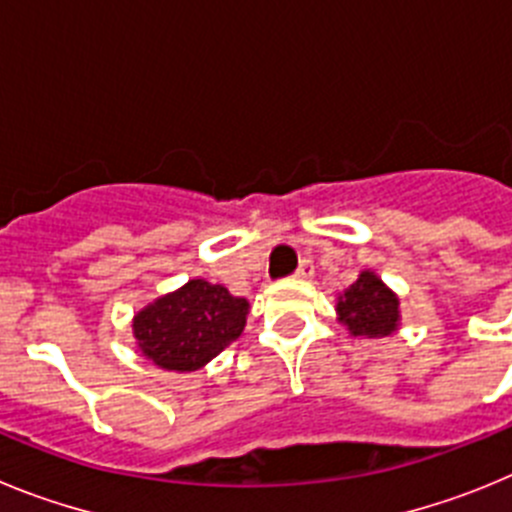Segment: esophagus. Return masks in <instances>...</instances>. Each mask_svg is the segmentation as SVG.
Masks as SVG:
<instances>
[{
    "mask_svg": "<svg viewBox=\"0 0 512 512\" xmlns=\"http://www.w3.org/2000/svg\"><path fill=\"white\" fill-rule=\"evenodd\" d=\"M312 271H315V266H312L310 259H302L300 266H297L295 271V277L297 279H310L312 277Z\"/></svg>",
    "mask_w": 512,
    "mask_h": 512,
    "instance_id": "obj_1",
    "label": "esophagus"
}]
</instances>
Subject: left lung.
<instances>
[{"label":"left lung","instance_id":"left-lung-1","mask_svg":"<svg viewBox=\"0 0 512 512\" xmlns=\"http://www.w3.org/2000/svg\"><path fill=\"white\" fill-rule=\"evenodd\" d=\"M338 315L354 336L382 338L397 328V297L372 271H361L351 287L338 297Z\"/></svg>","mask_w":512,"mask_h":512}]
</instances>
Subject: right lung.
Here are the masks:
<instances>
[{
	"label": "right lung",
	"mask_w": 512,
	"mask_h": 512,
	"mask_svg": "<svg viewBox=\"0 0 512 512\" xmlns=\"http://www.w3.org/2000/svg\"><path fill=\"white\" fill-rule=\"evenodd\" d=\"M248 302L220 284L192 279L135 315L140 351L161 369L194 372L243 333Z\"/></svg>",
	"instance_id": "obj_1"
}]
</instances>
